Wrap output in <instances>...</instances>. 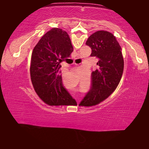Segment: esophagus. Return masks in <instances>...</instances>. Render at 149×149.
I'll return each instance as SVG.
<instances>
[{
  "mask_svg": "<svg viewBox=\"0 0 149 149\" xmlns=\"http://www.w3.org/2000/svg\"><path fill=\"white\" fill-rule=\"evenodd\" d=\"M74 64H75V63H74Z\"/></svg>",
  "mask_w": 149,
  "mask_h": 149,
  "instance_id": "obj_1",
  "label": "esophagus"
}]
</instances>
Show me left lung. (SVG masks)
Instances as JSON below:
<instances>
[{
  "mask_svg": "<svg viewBox=\"0 0 149 149\" xmlns=\"http://www.w3.org/2000/svg\"><path fill=\"white\" fill-rule=\"evenodd\" d=\"M91 56L99 58L98 68L92 72L91 89L81 102V106L92 107L107 99L116 89L122 78L124 62L119 42L114 35L107 31H98L88 38Z\"/></svg>",
  "mask_w": 149,
  "mask_h": 149,
  "instance_id": "obj_1",
  "label": "left lung"
}]
</instances>
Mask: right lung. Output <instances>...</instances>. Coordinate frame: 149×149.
I'll list each match as a JSON object with an SVG mask.
<instances>
[{
	"mask_svg": "<svg viewBox=\"0 0 149 149\" xmlns=\"http://www.w3.org/2000/svg\"><path fill=\"white\" fill-rule=\"evenodd\" d=\"M74 48L66 31L52 28L33 50L30 74L35 92L50 106L74 105L76 101L63 86L60 64L69 58Z\"/></svg>",
	"mask_w": 149,
	"mask_h": 149,
	"instance_id": "right-lung-1",
	"label": "right lung"
}]
</instances>
